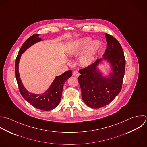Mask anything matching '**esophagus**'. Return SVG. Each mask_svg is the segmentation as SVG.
Instances as JSON below:
<instances>
[{
  "mask_svg": "<svg viewBox=\"0 0 147 147\" xmlns=\"http://www.w3.org/2000/svg\"><path fill=\"white\" fill-rule=\"evenodd\" d=\"M73 74L74 76H75V77H78L80 76V73H79V72L77 71H73Z\"/></svg>",
  "mask_w": 147,
  "mask_h": 147,
  "instance_id": "obj_1",
  "label": "esophagus"
}]
</instances>
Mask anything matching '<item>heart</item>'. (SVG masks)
<instances>
[{
    "instance_id": "heart-1",
    "label": "heart",
    "mask_w": 147,
    "mask_h": 147,
    "mask_svg": "<svg viewBox=\"0 0 147 147\" xmlns=\"http://www.w3.org/2000/svg\"><path fill=\"white\" fill-rule=\"evenodd\" d=\"M101 46L100 40H92L90 37L85 36L77 40L70 48L69 53L72 55H78L84 50L80 57L79 63L82 67H88L93 63Z\"/></svg>"
}]
</instances>
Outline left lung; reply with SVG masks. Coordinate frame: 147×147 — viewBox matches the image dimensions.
<instances>
[{
    "mask_svg": "<svg viewBox=\"0 0 147 147\" xmlns=\"http://www.w3.org/2000/svg\"><path fill=\"white\" fill-rule=\"evenodd\" d=\"M107 49L102 58L88 67L79 70L78 82L82 98L92 108H100L111 103L119 94L125 73V59L122 47L113 36L105 33ZM110 65L105 76L99 70L103 61Z\"/></svg>",
    "mask_w": 147,
    "mask_h": 147,
    "instance_id": "8db88e82",
    "label": "left lung"
}]
</instances>
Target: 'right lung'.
<instances>
[{
  "instance_id": "1",
  "label": "right lung",
  "mask_w": 147,
  "mask_h": 147,
  "mask_svg": "<svg viewBox=\"0 0 147 147\" xmlns=\"http://www.w3.org/2000/svg\"><path fill=\"white\" fill-rule=\"evenodd\" d=\"M39 34H34L28 38L22 45L17 55L15 71V77L19 92L22 97L32 106L42 111H50L56 108L60 102L64 83L72 76V71L68 70L60 76L55 77L49 88L40 94L29 92L24 86L19 73V64L22 54L35 43L42 41Z\"/></svg>"
}]
</instances>
